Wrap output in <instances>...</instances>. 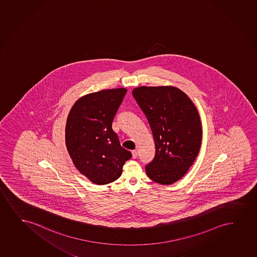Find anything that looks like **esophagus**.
Instances as JSON below:
<instances>
[{
  "label": "esophagus",
  "mask_w": 257,
  "mask_h": 257,
  "mask_svg": "<svg viewBox=\"0 0 257 257\" xmlns=\"http://www.w3.org/2000/svg\"><path fill=\"white\" fill-rule=\"evenodd\" d=\"M132 154H133V159H136L138 156V152L136 150L133 151L132 152Z\"/></svg>",
  "instance_id": "34e87169"
}]
</instances>
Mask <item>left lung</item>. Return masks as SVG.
Returning a JSON list of instances; mask_svg holds the SVG:
<instances>
[{"label": "left lung", "instance_id": "1", "mask_svg": "<svg viewBox=\"0 0 257 257\" xmlns=\"http://www.w3.org/2000/svg\"><path fill=\"white\" fill-rule=\"evenodd\" d=\"M133 95L149 122L156 148L147 174L156 183H175L200 152L202 127L196 106L174 86H140Z\"/></svg>", "mask_w": 257, "mask_h": 257}]
</instances>
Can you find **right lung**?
<instances>
[{"instance_id":"right-lung-1","label":"right lung","mask_w":257,"mask_h":257,"mask_svg":"<svg viewBox=\"0 0 257 257\" xmlns=\"http://www.w3.org/2000/svg\"><path fill=\"white\" fill-rule=\"evenodd\" d=\"M125 88L87 94L71 107L65 126V144L74 166L96 185L117 180L132 157L120 146L112 121L126 93Z\"/></svg>"}]
</instances>
